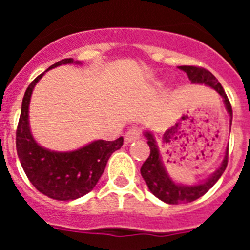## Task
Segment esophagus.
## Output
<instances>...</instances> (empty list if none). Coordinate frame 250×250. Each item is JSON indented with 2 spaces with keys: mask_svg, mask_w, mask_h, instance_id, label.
<instances>
[{
  "mask_svg": "<svg viewBox=\"0 0 250 250\" xmlns=\"http://www.w3.org/2000/svg\"><path fill=\"white\" fill-rule=\"evenodd\" d=\"M140 136H141L140 129H136V127H134V129H130L129 131L125 134V143H126V144H130V143H132V141L138 140Z\"/></svg>",
  "mask_w": 250,
  "mask_h": 250,
  "instance_id": "1",
  "label": "esophagus"
}]
</instances>
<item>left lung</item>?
I'll return each mask as SVG.
<instances>
[{"label":"left lung","mask_w":250,"mask_h":250,"mask_svg":"<svg viewBox=\"0 0 250 250\" xmlns=\"http://www.w3.org/2000/svg\"><path fill=\"white\" fill-rule=\"evenodd\" d=\"M178 68L183 70L188 75L189 80L196 85H205L210 89L215 90L218 94L223 98L227 112L230 116V126L231 118H233V111H231V105L228 100V96L225 94L223 86L216 80V77L208 71L205 68L196 67V66H179ZM144 136L147 140V145L150 147V155L145 160L140 169L141 176L144 178L149 190L151 191L158 199L163 200L167 204H182V203H190L194 200L199 199L200 196L204 195L214 184H215L222 174L224 173L225 167L228 165V146L225 149L224 159L220 163V167L211 174L209 178H207L203 182L193 185H185L176 183L175 180L170 178L167 174L165 165L161 160V154L159 151L158 143L155 140V136L149 130H145Z\"/></svg>","instance_id":"8db88e82"}]
</instances>
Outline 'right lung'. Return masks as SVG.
<instances>
[{"label": "right lung", "instance_id": "1", "mask_svg": "<svg viewBox=\"0 0 250 250\" xmlns=\"http://www.w3.org/2000/svg\"><path fill=\"white\" fill-rule=\"evenodd\" d=\"M67 63L81 65L80 61H74V59H63L45 72ZM45 72L28 85L22 100L16 131L17 155L28 180L40 193L51 199L68 202L94 189L112 152L123 146L124 139L120 136L115 141L94 140L72 151H55L41 146L31 132L28 109L32 91Z\"/></svg>", "mask_w": 250, "mask_h": 250}]
</instances>
